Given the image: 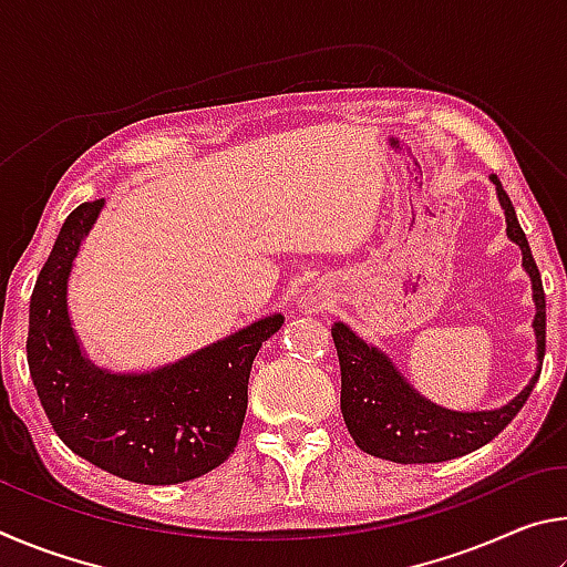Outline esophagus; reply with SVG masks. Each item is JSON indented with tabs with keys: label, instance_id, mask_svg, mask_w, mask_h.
I'll list each match as a JSON object with an SVG mask.
<instances>
[{
	"label": "esophagus",
	"instance_id": "obj_1",
	"mask_svg": "<svg viewBox=\"0 0 567 567\" xmlns=\"http://www.w3.org/2000/svg\"><path fill=\"white\" fill-rule=\"evenodd\" d=\"M302 307H305V312H318L320 310V297L318 295H310V297H305V302H302Z\"/></svg>",
	"mask_w": 567,
	"mask_h": 567
}]
</instances>
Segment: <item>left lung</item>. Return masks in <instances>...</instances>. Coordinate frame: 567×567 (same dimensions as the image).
<instances>
[{
  "label": "left lung",
  "mask_w": 567,
  "mask_h": 567,
  "mask_svg": "<svg viewBox=\"0 0 567 567\" xmlns=\"http://www.w3.org/2000/svg\"><path fill=\"white\" fill-rule=\"evenodd\" d=\"M497 189V199L505 209L507 237L523 249V267L530 275L533 300H535V340H537V364L533 380L520 395L497 410L457 412L445 410L422 398L410 382L400 375L395 364L385 352L360 340L348 324H332V340L340 358L342 392L340 408L344 425H348L354 445L368 455H375L392 463H443L460 455L473 453L503 433L525 400L530 398L537 378H540L545 358V292L543 280L533 260L530 245L517 223L515 207L503 189L497 175H491Z\"/></svg>",
  "instance_id": "1"
}]
</instances>
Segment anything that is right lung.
Masks as SVG:
<instances>
[{"label": "right lung", "instance_id": "1", "mask_svg": "<svg viewBox=\"0 0 567 567\" xmlns=\"http://www.w3.org/2000/svg\"><path fill=\"white\" fill-rule=\"evenodd\" d=\"M104 199L82 203L56 235L30 300L27 362L62 443L92 465L145 485L187 483L235 453L247 382L262 342L282 328L270 315L152 372H110L82 352L66 282Z\"/></svg>", "mask_w": 567, "mask_h": 567}]
</instances>
